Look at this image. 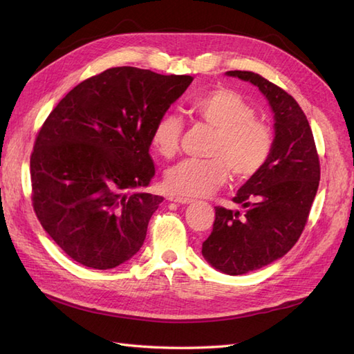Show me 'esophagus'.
<instances>
[{"instance_id": "1", "label": "esophagus", "mask_w": 354, "mask_h": 354, "mask_svg": "<svg viewBox=\"0 0 354 354\" xmlns=\"http://www.w3.org/2000/svg\"><path fill=\"white\" fill-rule=\"evenodd\" d=\"M168 201H172V203H177V204H189L192 203L191 198H183V196H168Z\"/></svg>"}]
</instances>
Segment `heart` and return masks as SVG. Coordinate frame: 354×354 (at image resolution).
I'll use <instances>...</instances> for the list:
<instances>
[{"label": "heart", "mask_w": 354, "mask_h": 354, "mask_svg": "<svg viewBox=\"0 0 354 354\" xmlns=\"http://www.w3.org/2000/svg\"><path fill=\"white\" fill-rule=\"evenodd\" d=\"M189 112L196 122L214 129L216 136L207 151L210 159H186L168 169L165 187L169 194L203 196L225 183L228 172L245 182L264 168L273 150V132L255 117V108L242 94L225 87L196 94L189 102ZM182 136V118L165 112L154 123L150 142L160 156L172 158Z\"/></svg>", "instance_id": "heart-1"}]
</instances>
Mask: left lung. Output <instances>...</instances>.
<instances>
[{
  "label": "left lung",
  "mask_w": 354,
  "mask_h": 354,
  "mask_svg": "<svg viewBox=\"0 0 354 354\" xmlns=\"http://www.w3.org/2000/svg\"><path fill=\"white\" fill-rule=\"evenodd\" d=\"M227 75L254 84L274 114L269 160L232 198L245 210L214 207L212 234L203 243V255L214 269L243 274L277 261L296 245L320 183V159L311 126L292 96L254 72Z\"/></svg>",
  "instance_id": "8db88e82"
}]
</instances>
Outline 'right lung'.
Wrapping results in <instances>:
<instances>
[{
    "label": "right lung",
    "mask_w": 354,
    "mask_h": 354,
    "mask_svg": "<svg viewBox=\"0 0 354 354\" xmlns=\"http://www.w3.org/2000/svg\"><path fill=\"white\" fill-rule=\"evenodd\" d=\"M194 81L112 67L77 84L50 111L30 158L31 201L41 227L75 261L106 270L142 246L163 198L150 135Z\"/></svg>",
    "instance_id": "1"
}]
</instances>
